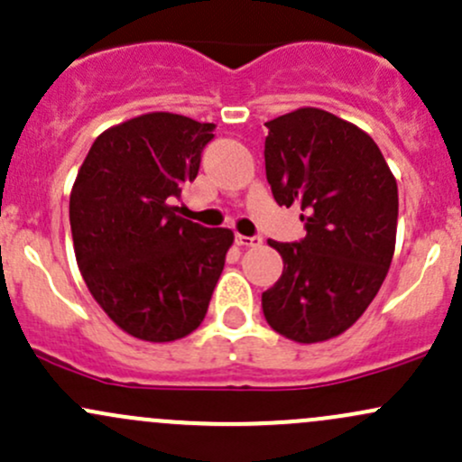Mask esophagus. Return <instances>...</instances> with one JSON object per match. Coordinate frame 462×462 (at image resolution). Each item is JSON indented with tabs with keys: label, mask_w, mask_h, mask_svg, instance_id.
Segmentation results:
<instances>
[{
	"label": "esophagus",
	"mask_w": 462,
	"mask_h": 462,
	"mask_svg": "<svg viewBox=\"0 0 462 462\" xmlns=\"http://www.w3.org/2000/svg\"><path fill=\"white\" fill-rule=\"evenodd\" d=\"M237 246H245V249H255V246L262 245V237L260 236H236Z\"/></svg>",
	"instance_id": "34e87169"
}]
</instances>
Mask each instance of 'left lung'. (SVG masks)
<instances>
[{
  "label": "left lung",
  "mask_w": 462,
  "mask_h": 462,
  "mask_svg": "<svg viewBox=\"0 0 462 462\" xmlns=\"http://www.w3.org/2000/svg\"><path fill=\"white\" fill-rule=\"evenodd\" d=\"M266 127V180L277 205L306 211V237L269 240L284 271L262 310L286 339L319 344L348 330L383 284L399 191L376 143L335 114L300 107Z\"/></svg>",
  "instance_id": "8db88e82"
}]
</instances>
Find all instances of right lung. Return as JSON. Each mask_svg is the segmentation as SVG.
Instances as JSON below:
<instances>
[{
    "label": "right lung",
    "instance_id": "obj_1",
    "mask_svg": "<svg viewBox=\"0 0 462 462\" xmlns=\"http://www.w3.org/2000/svg\"><path fill=\"white\" fill-rule=\"evenodd\" d=\"M213 123L150 112L94 141L70 193L74 255L88 291L114 324L165 344L193 332L207 309L231 229L178 216L173 202L198 176Z\"/></svg>",
    "mask_w": 462,
    "mask_h": 462
}]
</instances>
